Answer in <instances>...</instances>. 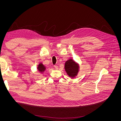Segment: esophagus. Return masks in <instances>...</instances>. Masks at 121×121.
Listing matches in <instances>:
<instances>
[{
  "label": "esophagus",
  "mask_w": 121,
  "mask_h": 121,
  "mask_svg": "<svg viewBox=\"0 0 121 121\" xmlns=\"http://www.w3.org/2000/svg\"><path fill=\"white\" fill-rule=\"evenodd\" d=\"M54 67L56 69H58V66H56V65H54Z\"/></svg>",
  "instance_id": "1"
}]
</instances>
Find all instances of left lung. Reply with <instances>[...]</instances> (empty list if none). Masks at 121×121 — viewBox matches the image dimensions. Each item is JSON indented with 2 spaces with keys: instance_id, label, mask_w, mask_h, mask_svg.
Instances as JSON below:
<instances>
[{
  "instance_id": "left-lung-1",
  "label": "left lung",
  "mask_w": 121,
  "mask_h": 121,
  "mask_svg": "<svg viewBox=\"0 0 121 121\" xmlns=\"http://www.w3.org/2000/svg\"><path fill=\"white\" fill-rule=\"evenodd\" d=\"M65 69L69 77L73 78L78 75L79 65L73 59H70L65 62Z\"/></svg>"
}]
</instances>
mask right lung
Segmentation results:
<instances>
[{"label": "right lung", "instance_id": "obj_1", "mask_svg": "<svg viewBox=\"0 0 121 121\" xmlns=\"http://www.w3.org/2000/svg\"><path fill=\"white\" fill-rule=\"evenodd\" d=\"M37 69L40 72H41V73H43L44 71L46 70V67L44 66L42 63H40V64L38 65V66L37 67Z\"/></svg>", "mask_w": 121, "mask_h": 121}]
</instances>
